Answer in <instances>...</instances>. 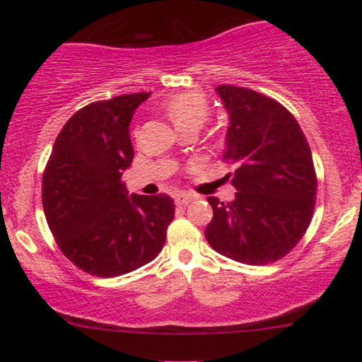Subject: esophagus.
I'll use <instances>...</instances> for the list:
<instances>
[{"mask_svg": "<svg viewBox=\"0 0 362 362\" xmlns=\"http://www.w3.org/2000/svg\"><path fill=\"white\" fill-rule=\"evenodd\" d=\"M194 199V196L192 194H187V192H177V194L175 196V202L177 206H186L189 204V202Z\"/></svg>", "mask_w": 362, "mask_h": 362, "instance_id": "34e87169", "label": "esophagus"}]
</instances>
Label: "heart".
Wrapping results in <instances>:
<instances>
[{
  "label": "heart",
  "mask_w": 362,
  "mask_h": 362,
  "mask_svg": "<svg viewBox=\"0 0 362 362\" xmlns=\"http://www.w3.org/2000/svg\"><path fill=\"white\" fill-rule=\"evenodd\" d=\"M163 107L166 115L180 130L187 127L199 128L209 117V102L204 93L196 90L175 93Z\"/></svg>",
  "instance_id": "heart-1"
}]
</instances>
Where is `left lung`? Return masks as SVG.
<instances>
[{"label":"left lung","instance_id":"8db88e82","mask_svg":"<svg viewBox=\"0 0 362 362\" xmlns=\"http://www.w3.org/2000/svg\"><path fill=\"white\" fill-rule=\"evenodd\" d=\"M229 115L224 160L230 202L207 197L214 217L204 235L221 255L249 265L285 257L308 229L316 175L308 141L284 105L244 87L216 88Z\"/></svg>","mask_w":362,"mask_h":362}]
</instances>
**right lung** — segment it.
<instances>
[{"instance_id": "right-lung-1", "label": "right lung", "mask_w": 362, "mask_h": 362, "mask_svg": "<svg viewBox=\"0 0 362 362\" xmlns=\"http://www.w3.org/2000/svg\"><path fill=\"white\" fill-rule=\"evenodd\" d=\"M150 92L88 103L56 138L42 176L49 229L72 264L118 276L156 259L175 217L170 196L128 194L133 161L130 122Z\"/></svg>"}]
</instances>
